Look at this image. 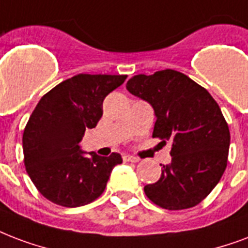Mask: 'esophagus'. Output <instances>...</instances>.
<instances>
[{
  "label": "esophagus",
  "instance_id": "obj_1",
  "mask_svg": "<svg viewBox=\"0 0 248 248\" xmlns=\"http://www.w3.org/2000/svg\"><path fill=\"white\" fill-rule=\"evenodd\" d=\"M124 161H128V162H139L140 161V158L134 157V156H124Z\"/></svg>",
  "mask_w": 248,
  "mask_h": 248
}]
</instances>
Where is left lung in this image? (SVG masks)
Here are the masks:
<instances>
[{
	"label": "left lung",
	"mask_w": 248,
	"mask_h": 248,
	"mask_svg": "<svg viewBox=\"0 0 248 248\" xmlns=\"http://www.w3.org/2000/svg\"><path fill=\"white\" fill-rule=\"evenodd\" d=\"M126 88L154 108L152 137L171 143V162L162 165L157 182L144 186L145 195L169 211L195 207L216 187L228 164L230 132L218 104L171 69L135 75Z\"/></svg>",
	"instance_id": "left-lung-1"
}]
</instances>
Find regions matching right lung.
<instances>
[{
    "label": "right lung",
    "instance_id": "right-lung-1",
    "mask_svg": "<svg viewBox=\"0 0 248 248\" xmlns=\"http://www.w3.org/2000/svg\"><path fill=\"white\" fill-rule=\"evenodd\" d=\"M127 75L78 74L45 93L23 132L24 165L40 194L62 207H80L105 190L120 154L84 156L80 140L103 116V101Z\"/></svg>",
    "mask_w": 248,
    "mask_h": 248
}]
</instances>
